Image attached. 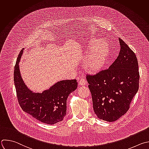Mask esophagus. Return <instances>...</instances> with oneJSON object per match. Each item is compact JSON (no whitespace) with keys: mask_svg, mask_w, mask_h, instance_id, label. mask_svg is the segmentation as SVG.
<instances>
[{"mask_svg":"<svg viewBox=\"0 0 149 149\" xmlns=\"http://www.w3.org/2000/svg\"><path fill=\"white\" fill-rule=\"evenodd\" d=\"M86 84V81L84 79H81L79 81V85H85Z\"/></svg>","mask_w":149,"mask_h":149,"instance_id":"1","label":"esophagus"}]
</instances>
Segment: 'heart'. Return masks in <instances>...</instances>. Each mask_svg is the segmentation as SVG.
<instances>
[{
	"mask_svg": "<svg viewBox=\"0 0 149 149\" xmlns=\"http://www.w3.org/2000/svg\"><path fill=\"white\" fill-rule=\"evenodd\" d=\"M96 42V39H92L87 45L88 52L86 55L89 54V56L86 65L88 70L92 71H97L104 65L109 52L108 44L105 40H98L97 44L93 46V44Z\"/></svg>",
	"mask_w": 149,
	"mask_h": 149,
	"instance_id": "obj_1",
	"label": "heart"
}]
</instances>
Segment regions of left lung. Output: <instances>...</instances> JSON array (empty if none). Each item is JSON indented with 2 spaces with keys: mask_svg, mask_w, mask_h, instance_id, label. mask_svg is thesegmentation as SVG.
<instances>
[{
  "mask_svg": "<svg viewBox=\"0 0 149 149\" xmlns=\"http://www.w3.org/2000/svg\"><path fill=\"white\" fill-rule=\"evenodd\" d=\"M119 41V56L109 68L86 75L94 112L99 119L109 122L127 112L139 86L136 56L121 38Z\"/></svg>",
  "mask_w": 149,
  "mask_h": 149,
  "instance_id": "1",
  "label": "left lung"
}]
</instances>
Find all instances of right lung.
Here are the masks:
<instances>
[{"mask_svg":"<svg viewBox=\"0 0 149 149\" xmlns=\"http://www.w3.org/2000/svg\"><path fill=\"white\" fill-rule=\"evenodd\" d=\"M23 50L18 56L14 71L15 85L22 109L46 124L53 125L62 121L66 115L68 96L77 88V80H62L42 93L34 92L25 84L20 72L19 64Z\"/></svg>","mask_w":149,"mask_h":149,"instance_id":"right-lung-1","label":"right lung"}]
</instances>
